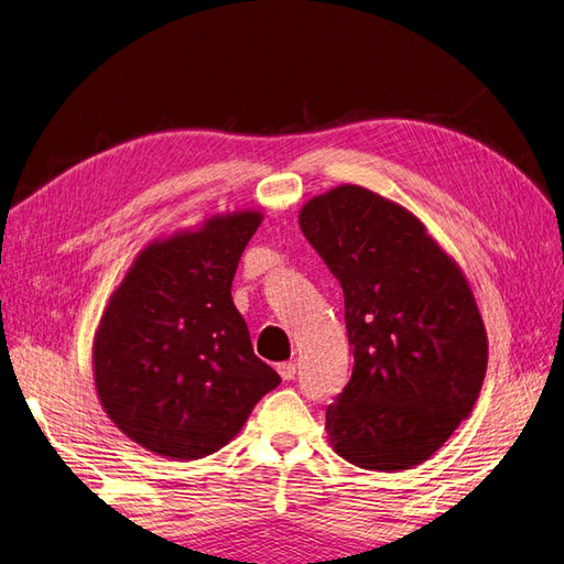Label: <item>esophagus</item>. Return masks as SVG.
Segmentation results:
<instances>
[{
	"label": "esophagus",
	"mask_w": 564,
	"mask_h": 564,
	"mask_svg": "<svg viewBox=\"0 0 564 564\" xmlns=\"http://www.w3.org/2000/svg\"><path fill=\"white\" fill-rule=\"evenodd\" d=\"M279 373H281L283 381H293L295 373H297V367H295V362H281Z\"/></svg>",
	"instance_id": "34e87169"
}]
</instances>
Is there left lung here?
Listing matches in <instances>:
<instances>
[{
	"mask_svg": "<svg viewBox=\"0 0 564 564\" xmlns=\"http://www.w3.org/2000/svg\"><path fill=\"white\" fill-rule=\"evenodd\" d=\"M300 227L344 290L352 373L327 406L344 460L409 469L474 409L488 339L467 279L406 208L360 185L304 204Z\"/></svg>",
	"mask_w": 564,
	"mask_h": 564,
	"instance_id": "obj_1",
	"label": "left lung"
}]
</instances>
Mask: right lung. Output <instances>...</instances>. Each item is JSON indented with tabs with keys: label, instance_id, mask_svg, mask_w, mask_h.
<instances>
[{
	"label": "right lung",
	"instance_id": "1",
	"mask_svg": "<svg viewBox=\"0 0 564 564\" xmlns=\"http://www.w3.org/2000/svg\"><path fill=\"white\" fill-rule=\"evenodd\" d=\"M260 220L232 214L151 243L104 311L93 348L99 402L143 448L172 460L212 455L281 383L232 302Z\"/></svg>",
	"mask_w": 564,
	"mask_h": 564
}]
</instances>
